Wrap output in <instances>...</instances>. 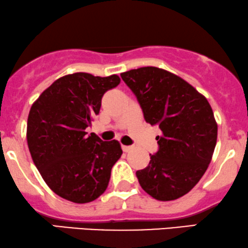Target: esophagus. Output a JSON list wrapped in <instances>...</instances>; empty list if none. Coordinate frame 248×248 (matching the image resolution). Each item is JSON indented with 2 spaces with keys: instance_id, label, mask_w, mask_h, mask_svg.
<instances>
[{
  "instance_id": "34e87169",
  "label": "esophagus",
  "mask_w": 248,
  "mask_h": 248,
  "mask_svg": "<svg viewBox=\"0 0 248 248\" xmlns=\"http://www.w3.org/2000/svg\"><path fill=\"white\" fill-rule=\"evenodd\" d=\"M134 149V146H128V145H122V150H124V152H129L131 150Z\"/></svg>"
}]
</instances>
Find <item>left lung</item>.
<instances>
[{"label":"left lung","instance_id":"8db88e82","mask_svg":"<svg viewBox=\"0 0 248 248\" xmlns=\"http://www.w3.org/2000/svg\"><path fill=\"white\" fill-rule=\"evenodd\" d=\"M136 95L145 121L158 124L159 150L136 171L142 189L160 202L183 197L212 161L217 124L205 96L171 72L155 66L121 73Z\"/></svg>","mask_w":248,"mask_h":248}]
</instances>
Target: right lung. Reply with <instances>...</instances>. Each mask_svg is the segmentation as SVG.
I'll return each instance as SVG.
<instances>
[{
	"mask_svg": "<svg viewBox=\"0 0 248 248\" xmlns=\"http://www.w3.org/2000/svg\"><path fill=\"white\" fill-rule=\"evenodd\" d=\"M120 81L117 74H67L33 103L27 119L28 149L46 186L62 198L87 203L108 187L121 145L87 135L86 128L98 115L103 95Z\"/></svg>",
	"mask_w": 248,
	"mask_h": 248,
	"instance_id": "add662e5",
	"label": "right lung"
}]
</instances>
